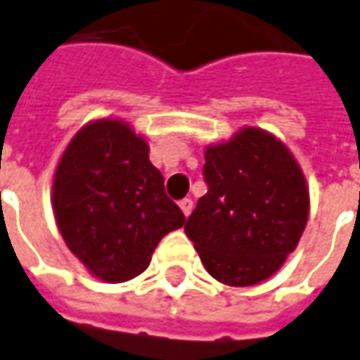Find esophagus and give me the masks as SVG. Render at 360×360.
<instances>
[{
  "label": "esophagus",
  "instance_id": "esophagus-1",
  "mask_svg": "<svg viewBox=\"0 0 360 360\" xmlns=\"http://www.w3.org/2000/svg\"><path fill=\"white\" fill-rule=\"evenodd\" d=\"M179 207H181V211H183V214H185V217H189L191 211H193V200H191V199H183L179 202Z\"/></svg>",
  "mask_w": 360,
  "mask_h": 360
}]
</instances>
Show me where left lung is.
<instances>
[{"mask_svg":"<svg viewBox=\"0 0 360 360\" xmlns=\"http://www.w3.org/2000/svg\"><path fill=\"white\" fill-rule=\"evenodd\" d=\"M200 197L185 232L214 280L244 288L270 278L300 242L309 214L303 173L280 139L244 128L209 146Z\"/></svg>","mask_w":360,"mask_h":360,"instance_id":"obj_1","label":"left lung"}]
</instances>
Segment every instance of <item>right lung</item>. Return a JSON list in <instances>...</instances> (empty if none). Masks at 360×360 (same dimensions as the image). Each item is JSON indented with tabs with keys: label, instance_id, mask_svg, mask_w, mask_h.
Listing matches in <instances>:
<instances>
[{
	"label": "right lung",
	"instance_id": "obj_1",
	"mask_svg": "<svg viewBox=\"0 0 360 360\" xmlns=\"http://www.w3.org/2000/svg\"><path fill=\"white\" fill-rule=\"evenodd\" d=\"M53 209L70 252L112 283L139 276L158 242L185 224L148 143L120 120L92 122L70 139L55 173Z\"/></svg>",
	"mask_w": 360,
	"mask_h": 360
}]
</instances>
